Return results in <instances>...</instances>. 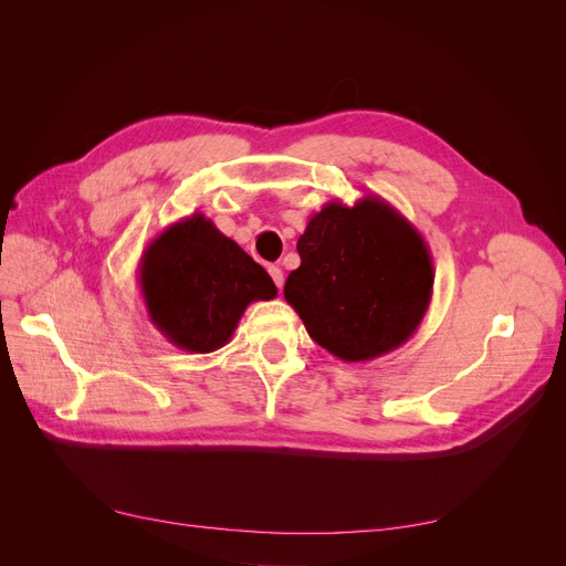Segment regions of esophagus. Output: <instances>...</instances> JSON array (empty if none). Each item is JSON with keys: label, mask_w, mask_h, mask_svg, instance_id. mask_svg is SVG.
Returning a JSON list of instances; mask_svg holds the SVG:
<instances>
[{"label": "esophagus", "mask_w": 566, "mask_h": 566, "mask_svg": "<svg viewBox=\"0 0 566 566\" xmlns=\"http://www.w3.org/2000/svg\"><path fill=\"white\" fill-rule=\"evenodd\" d=\"M268 273H271L273 282L277 284V289H282V286H284V273H282V268H280V265H271V268H268Z\"/></svg>", "instance_id": "34e87169"}]
</instances>
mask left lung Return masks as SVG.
Here are the masks:
<instances>
[{"label": "left lung", "instance_id": "obj_1", "mask_svg": "<svg viewBox=\"0 0 566 566\" xmlns=\"http://www.w3.org/2000/svg\"><path fill=\"white\" fill-rule=\"evenodd\" d=\"M298 254L284 298L335 358H380L420 328L433 293V259L422 233L385 199L325 203L298 238Z\"/></svg>", "mask_w": 566, "mask_h": 566}]
</instances>
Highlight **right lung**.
I'll return each mask as SVG.
<instances>
[{"label": "right lung", "instance_id": "right-lung-1", "mask_svg": "<svg viewBox=\"0 0 566 566\" xmlns=\"http://www.w3.org/2000/svg\"><path fill=\"white\" fill-rule=\"evenodd\" d=\"M137 273L148 321L190 353L222 348L250 303L277 295L271 275L201 213L156 235Z\"/></svg>", "mask_w": 566, "mask_h": 566}]
</instances>
